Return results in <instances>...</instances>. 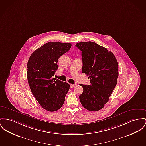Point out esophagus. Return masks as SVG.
Returning a JSON list of instances; mask_svg holds the SVG:
<instances>
[{
  "label": "esophagus",
  "mask_w": 146,
  "mask_h": 146,
  "mask_svg": "<svg viewBox=\"0 0 146 146\" xmlns=\"http://www.w3.org/2000/svg\"><path fill=\"white\" fill-rule=\"evenodd\" d=\"M76 85V84H70V88H74V87H75Z\"/></svg>",
  "instance_id": "1"
}]
</instances>
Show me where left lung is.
<instances>
[{"instance_id":"obj_1","label":"left lung","mask_w":146,"mask_h":146,"mask_svg":"<svg viewBox=\"0 0 146 146\" xmlns=\"http://www.w3.org/2000/svg\"><path fill=\"white\" fill-rule=\"evenodd\" d=\"M81 51L82 68L91 84L81 85L84 91L79 98L82 106L90 111L102 109L116 86L118 64L111 51L96 43L88 41L75 45Z\"/></svg>"}]
</instances>
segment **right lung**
<instances>
[{
	"instance_id": "obj_1",
	"label": "right lung",
	"mask_w": 146,
	"mask_h": 146,
	"mask_svg": "<svg viewBox=\"0 0 146 146\" xmlns=\"http://www.w3.org/2000/svg\"><path fill=\"white\" fill-rule=\"evenodd\" d=\"M70 43L49 42L30 56L27 64V77L34 96L44 109L54 112L64 104L70 85L52 78L58 68V58L68 51Z\"/></svg>"
}]
</instances>
